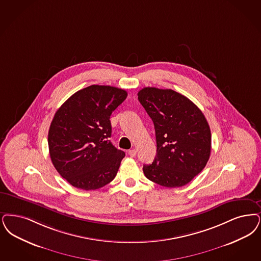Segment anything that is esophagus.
<instances>
[{
	"label": "esophagus",
	"instance_id": "1",
	"mask_svg": "<svg viewBox=\"0 0 261 261\" xmlns=\"http://www.w3.org/2000/svg\"><path fill=\"white\" fill-rule=\"evenodd\" d=\"M136 153H137V150H136L135 148H132V149L128 150V154L131 157H135Z\"/></svg>",
	"mask_w": 261,
	"mask_h": 261
}]
</instances>
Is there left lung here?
<instances>
[{"label":"left lung","instance_id":"obj_1","mask_svg":"<svg viewBox=\"0 0 261 261\" xmlns=\"http://www.w3.org/2000/svg\"><path fill=\"white\" fill-rule=\"evenodd\" d=\"M138 99L153 121L156 156L144 165L149 180L165 188L188 185L205 168L211 154L212 135L198 107L172 89L145 87Z\"/></svg>","mask_w":261,"mask_h":261}]
</instances>
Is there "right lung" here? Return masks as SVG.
I'll return each mask as SVG.
<instances>
[{"instance_id": "1", "label": "right lung", "mask_w": 261, "mask_h": 261, "mask_svg": "<svg viewBox=\"0 0 261 261\" xmlns=\"http://www.w3.org/2000/svg\"><path fill=\"white\" fill-rule=\"evenodd\" d=\"M127 97L123 89L90 85L57 110L48 131L53 166L70 185L95 190L111 182L125 152L109 140L110 117Z\"/></svg>"}]
</instances>
